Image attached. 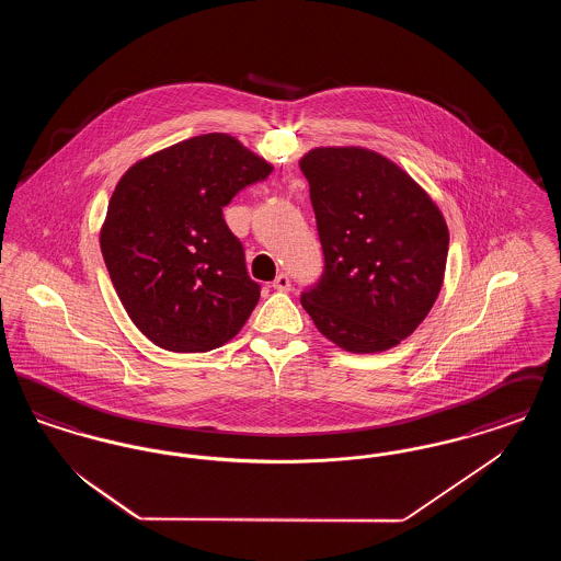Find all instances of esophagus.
I'll return each mask as SVG.
<instances>
[{"mask_svg": "<svg viewBox=\"0 0 561 561\" xmlns=\"http://www.w3.org/2000/svg\"><path fill=\"white\" fill-rule=\"evenodd\" d=\"M275 290H279V293H288L290 290V277L286 275V273H279L275 279H273V284H271Z\"/></svg>", "mask_w": 561, "mask_h": 561, "instance_id": "esophagus-1", "label": "esophagus"}]
</instances>
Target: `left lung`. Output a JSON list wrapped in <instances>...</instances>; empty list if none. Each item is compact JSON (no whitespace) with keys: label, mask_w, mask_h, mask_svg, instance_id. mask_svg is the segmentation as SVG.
I'll use <instances>...</instances> for the list:
<instances>
[{"label":"left lung","mask_w":561,"mask_h":561,"mask_svg":"<svg viewBox=\"0 0 561 561\" xmlns=\"http://www.w3.org/2000/svg\"><path fill=\"white\" fill-rule=\"evenodd\" d=\"M318 220L323 273L300 302L351 353L400 345L444 284L448 225L410 174L362 147H318L300 160Z\"/></svg>","instance_id":"left-lung-1"}]
</instances>
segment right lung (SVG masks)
Returning a JSON list of instances; mask_svg holds the SVG:
<instances>
[{
  "instance_id": "right-lung-1",
  "label": "right lung",
  "mask_w": 561,
  "mask_h": 561,
  "mask_svg": "<svg viewBox=\"0 0 561 561\" xmlns=\"http://www.w3.org/2000/svg\"><path fill=\"white\" fill-rule=\"evenodd\" d=\"M271 170L238 138L213 133L136 161L119 179L101 250L124 309L158 347H222L254 311L261 286L222 208Z\"/></svg>"
}]
</instances>
